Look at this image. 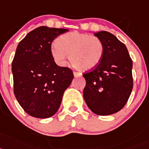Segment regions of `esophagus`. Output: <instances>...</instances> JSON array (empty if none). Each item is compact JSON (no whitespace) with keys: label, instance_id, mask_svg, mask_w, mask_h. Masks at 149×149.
<instances>
[{"label":"esophagus","instance_id":"1","mask_svg":"<svg viewBox=\"0 0 149 149\" xmlns=\"http://www.w3.org/2000/svg\"><path fill=\"white\" fill-rule=\"evenodd\" d=\"M73 75H74L75 77H79V76H82V74L79 72H77V71H73Z\"/></svg>","mask_w":149,"mask_h":149}]
</instances>
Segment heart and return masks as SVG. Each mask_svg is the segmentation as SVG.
<instances>
[{
  "label": "heart",
  "instance_id": "b5f03b06",
  "mask_svg": "<svg viewBox=\"0 0 149 149\" xmlns=\"http://www.w3.org/2000/svg\"><path fill=\"white\" fill-rule=\"evenodd\" d=\"M104 44L96 36L74 31L61 35L53 44L51 52L58 64H65L67 55L71 63L80 70L94 69L103 59Z\"/></svg>",
  "mask_w": 149,
  "mask_h": 149
}]
</instances>
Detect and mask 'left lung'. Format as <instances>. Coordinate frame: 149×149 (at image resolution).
<instances>
[{"label": "left lung", "mask_w": 149, "mask_h": 149, "mask_svg": "<svg viewBox=\"0 0 149 149\" xmlns=\"http://www.w3.org/2000/svg\"><path fill=\"white\" fill-rule=\"evenodd\" d=\"M104 44V55L99 64L83 73L86 85L83 96L88 107L99 116L120 111L128 100L134 82L133 61L125 44L107 31L94 33Z\"/></svg>", "instance_id": "1"}]
</instances>
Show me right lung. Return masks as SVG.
I'll return each mask as SVG.
<instances>
[{
	"label": "right lung",
	"instance_id": "right-lung-1",
	"mask_svg": "<svg viewBox=\"0 0 149 149\" xmlns=\"http://www.w3.org/2000/svg\"><path fill=\"white\" fill-rule=\"evenodd\" d=\"M67 31L39 27L17 46L12 62L14 94L24 112L33 117L55 115L73 79L72 70L57 65L51 52L52 41Z\"/></svg>",
	"mask_w": 149,
	"mask_h": 149
}]
</instances>
